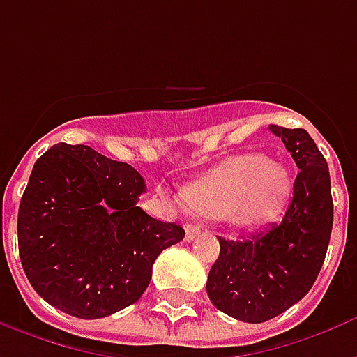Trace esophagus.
Returning a JSON list of instances; mask_svg holds the SVG:
<instances>
[{
    "mask_svg": "<svg viewBox=\"0 0 357 357\" xmlns=\"http://www.w3.org/2000/svg\"><path fill=\"white\" fill-rule=\"evenodd\" d=\"M199 233H201V227H199V225L187 224V227H185V239L187 241H193L195 237H199Z\"/></svg>",
    "mask_w": 357,
    "mask_h": 357,
    "instance_id": "esophagus-1",
    "label": "esophagus"
}]
</instances>
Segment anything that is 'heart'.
I'll use <instances>...</instances> for the list:
<instances>
[{"mask_svg": "<svg viewBox=\"0 0 357 357\" xmlns=\"http://www.w3.org/2000/svg\"><path fill=\"white\" fill-rule=\"evenodd\" d=\"M289 193L291 178L283 166L269 162L266 156L243 155L227 158L191 181L179 202L199 216L252 225L273 216Z\"/></svg>", "mask_w": 357, "mask_h": 357, "instance_id": "1", "label": "heart"}]
</instances>
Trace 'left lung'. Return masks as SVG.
Instances as JSON below:
<instances>
[{"label": "left lung", "instance_id": "left-lung-1", "mask_svg": "<svg viewBox=\"0 0 357 357\" xmlns=\"http://www.w3.org/2000/svg\"><path fill=\"white\" fill-rule=\"evenodd\" d=\"M298 166L292 199L279 224L243 241H220L206 281L212 304L245 323L283 314L307 294L319 275L331 229L333 197L327 160L302 128L269 126Z\"/></svg>", "mask_w": 357, "mask_h": 357}]
</instances>
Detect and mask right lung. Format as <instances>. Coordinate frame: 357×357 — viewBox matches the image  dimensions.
<instances>
[{
    "mask_svg": "<svg viewBox=\"0 0 357 357\" xmlns=\"http://www.w3.org/2000/svg\"><path fill=\"white\" fill-rule=\"evenodd\" d=\"M141 193L139 172L88 145L57 143L36 160L17 233L22 269L47 304L99 319L141 298L156 256L185 237L141 210Z\"/></svg>",
    "mask_w": 357,
    "mask_h": 357,
    "instance_id": "obj_1",
    "label": "right lung"
}]
</instances>
